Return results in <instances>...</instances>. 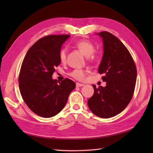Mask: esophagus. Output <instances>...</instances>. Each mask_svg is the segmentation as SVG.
Returning a JSON list of instances; mask_svg holds the SVG:
<instances>
[{"label": "esophagus", "mask_w": 153, "mask_h": 153, "mask_svg": "<svg viewBox=\"0 0 153 153\" xmlns=\"http://www.w3.org/2000/svg\"><path fill=\"white\" fill-rule=\"evenodd\" d=\"M84 84H80L79 82H77L76 83V87H82V86H84Z\"/></svg>", "instance_id": "1"}]
</instances>
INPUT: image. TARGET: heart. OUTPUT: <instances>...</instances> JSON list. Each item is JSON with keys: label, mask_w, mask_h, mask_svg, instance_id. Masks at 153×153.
Instances as JSON below:
<instances>
[{"label": "heart", "mask_w": 153, "mask_h": 153, "mask_svg": "<svg viewBox=\"0 0 153 153\" xmlns=\"http://www.w3.org/2000/svg\"><path fill=\"white\" fill-rule=\"evenodd\" d=\"M76 46L81 53L86 56V57H89L91 56L95 51L94 46L89 41L86 40H82L77 42ZM66 49H62L60 52V60L61 62H65L66 60ZM71 76L74 77L75 79L78 80H82L84 79L85 75H86V71L82 69H75L70 74Z\"/></svg>", "instance_id": "obj_1"}]
</instances>
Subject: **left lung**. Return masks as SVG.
Segmentation results:
<instances>
[{"instance_id": "8db88e82", "label": "left lung", "mask_w": 153, "mask_h": 153, "mask_svg": "<svg viewBox=\"0 0 153 153\" xmlns=\"http://www.w3.org/2000/svg\"><path fill=\"white\" fill-rule=\"evenodd\" d=\"M102 38L103 55L98 73L106 86L94 88L88 100L90 110L98 117L110 118L124 110L130 102L135 88L137 71L132 57L123 44L112 33H96Z\"/></svg>"}]
</instances>
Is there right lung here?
Here are the masks:
<instances>
[{"label":"right lung","mask_w":153,"mask_h":153,"mask_svg":"<svg viewBox=\"0 0 153 153\" xmlns=\"http://www.w3.org/2000/svg\"><path fill=\"white\" fill-rule=\"evenodd\" d=\"M69 35H51L38 40L27 52L21 67L19 86L25 104L36 115L52 117L65 106L76 83L53 79L61 63L60 52Z\"/></svg>","instance_id":"1"}]
</instances>
